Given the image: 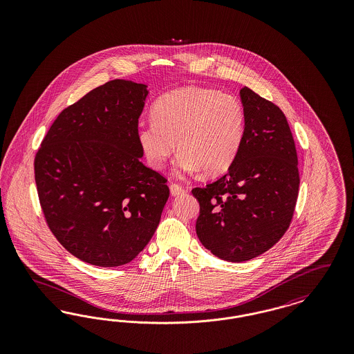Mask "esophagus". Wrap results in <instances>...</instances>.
Listing matches in <instances>:
<instances>
[{"instance_id": "esophagus-1", "label": "esophagus", "mask_w": 354, "mask_h": 354, "mask_svg": "<svg viewBox=\"0 0 354 354\" xmlns=\"http://www.w3.org/2000/svg\"><path fill=\"white\" fill-rule=\"evenodd\" d=\"M169 191H171L172 196H178V195L185 194V188L180 185H176V183H171L169 185Z\"/></svg>"}]
</instances>
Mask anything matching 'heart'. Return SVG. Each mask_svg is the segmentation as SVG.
<instances>
[{
    "instance_id": "heart-1",
    "label": "heart",
    "mask_w": 354,
    "mask_h": 354,
    "mask_svg": "<svg viewBox=\"0 0 354 354\" xmlns=\"http://www.w3.org/2000/svg\"><path fill=\"white\" fill-rule=\"evenodd\" d=\"M152 120L140 122L136 139L152 169L165 167L178 146L179 174L203 169L225 172L241 150L247 115L234 95L207 87H183L162 95L152 106ZM177 145H174V142Z\"/></svg>"
}]
</instances>
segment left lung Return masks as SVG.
I'll use <instances>...</instances> for the list:
<instances>
[{
	"instance_id": "obj_1",
	"label": "left lung",
	"mask_w": 354,
	"mask_h": 354,
	"mask_svg": "<svg viewBox=\"0 0 354 354\" xmlns=\"http://www.w3.org/2000/svg\"><path fill=\"white\" fill-rule=\"evenodd\" d=\"M240 98L245 136L234 165L216 182L196 187V235L221 260L240 263L267 252L286 234L299 195L297 152L284 113L251 88Z\"/></svg>"
}]
</instances>
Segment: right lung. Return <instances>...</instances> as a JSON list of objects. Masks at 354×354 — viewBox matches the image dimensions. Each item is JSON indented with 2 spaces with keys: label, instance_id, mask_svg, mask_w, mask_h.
I'll use <instances>...</instances> for the list:
<instances>
[{
  "label": "right lung",
  "instance_id": "add662e5",
  "mask_svg": "<svg viewBox=\"0 0 354 354\" xmlns=\"http://www.w3.org/2000/svg\"><path fill=\"white\" fill-rule=\"evenodd\" d=\"M147 86L114 80L53 122L34 159L39 204L53 235L97 267L130 263L149 244L169 196L136 139Z\"/></svg>",
  "mask_w": 354,
  "mask_h": 354
}]
</instances>
